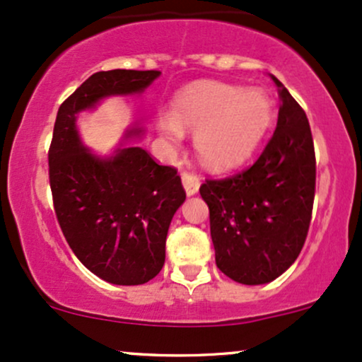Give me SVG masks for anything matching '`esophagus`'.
<instances>
[{
  "instance_id": "1",
  "label": "esophagus",
  "mask_w": 362,
  "mask_h": 362,
  "mask_svg": "<svg viewBox=\"0 0 362 362\" xmlns=\"http://www.w3.org/2000/svg\"><path fill=\"white\" fill-rule=\"evenodd\" d=\"M182 184H184L187 195H195L199 192V187H201V182H199L197 175H194V173H189V172L182 173Z\"/></svg>"
}]
</instances>
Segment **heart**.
Instances as JSON below:
<instances>
[{
	"instance_id": "heart-1",
	"label": "heart",
	"mask_w": 362,
	"mask_h": 362,
	"mask_svg": "<svg viewBox=\"0 0 362 362\" xmlns=\"http://www.w3.org/2000/svg\"><path fill=\"white\" fill-rule=\"evenodd\" d=\"M272 119V102L259 88L199 81L173 102L172 115L156 119L161 138L177 146L195 134V151L206 167L230 170L252 156Z\"/></svg>"
}]
</instances>
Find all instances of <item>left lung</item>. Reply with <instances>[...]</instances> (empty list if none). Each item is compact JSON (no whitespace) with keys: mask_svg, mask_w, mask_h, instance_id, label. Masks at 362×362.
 I'll return each mask as SVG.
<instances>
[{"mask_svg":"<svg viewBox=\"0 0 362 362\" xmlns=\"http://www.w3.org/2000/svg\"><path fill=\"white\" fill-rule=\"evenodd\" d=\"M279 117L259 160L242 173L206 180L216 265L240 284H267L300 255L308 235L317 163L310 122L276 76Z\"/></svg>","mask_w":362,"mask_h":362,"instance_id":"1","label":"left lung"}]
</instances>
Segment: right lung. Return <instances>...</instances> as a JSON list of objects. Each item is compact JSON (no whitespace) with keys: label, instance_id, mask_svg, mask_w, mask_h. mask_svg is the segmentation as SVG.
Here are the masks:
<instances>
[{"label":"right lung","instance_id":"add662e5","mask_svg":"<svg viewBox=\"0 0 362 362\" xmlns=\"http://www.w3.org/2000/svg\"><path fill=\"white\" fill-rule=\"evenodd\" d=\"M160 71H98L57 110L49 180L57 221L78 260L117 286L151 281L165 264V243L185 190L177 170L158 165L146 149L120 143L109 156L81 143L76 119L109 97L141 95ZM143 134L129 127L124 139Z\"/></svg>","mask_w":362,"mask_h":362}]
</instances>
